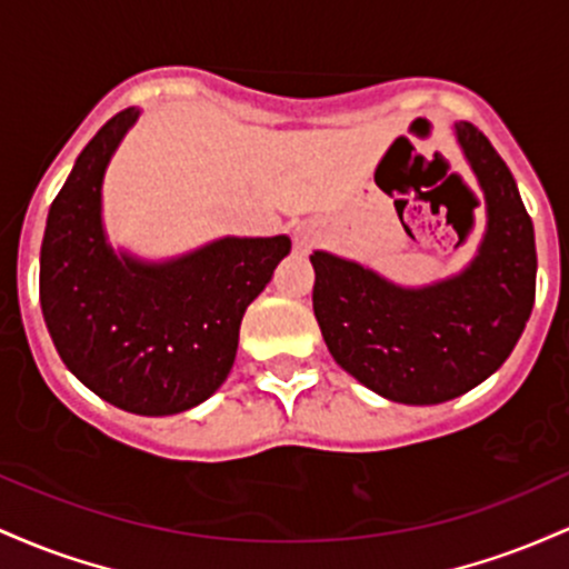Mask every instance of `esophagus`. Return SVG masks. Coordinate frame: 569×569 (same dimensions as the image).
<instances>
[{"label":"esophagus","mask_w":569,"mask_h":569,"mask_svg":"<svg viewBox=\"0 0 569 569\" xmlns=\"http://www.w3.org/2000/svg\"><path fill=\"white\" fill-rule=\"evenodd\" d=\"M319 239V231H317V226H298L296 228V247L298 250H309L311 244H315V241Z\"/></svg>","instance_id":"obj_1"}]
</instances>
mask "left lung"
<instances>
[{
    "label": "left lung",
    "instance_id": "8db88e82",
    "mask_svg": "<svg viewBox=\"0 0 569 569\" xmlns=\"http://www.w3.org/2000/svg\"><path fill=\"white\" fill-rule=\"evenodd\" d=\"M455 133L487 196V233L462 273L413 290L355 260L311 254V301L330 355L395 403L470 392L508 360L532 315L538 252L513 174L473 123Z\"/></svg>",
    "mask_w": 569,
    "mask_h": 569
}]
</instances>
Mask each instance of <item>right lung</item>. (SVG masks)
Returning a JSON list of instances; mask_svg holds the SVG:
<instances>
[{"label": "right lung", "instance_id": "1", "mask_svg": "<svg viewBox=\"0 0 569 569\" xmlns=\"http://www.w3.org/2000/svg\"><path fill=\"white\" fill-rule=\"evenodd\" d=\"M137 118L129 107L107 120L50 203L40 303L56 352L82 385L123 411L169 417L228 379L241 317L290 239L226 236L166 263L114 254L101 226V182Z\"/></svg>", "mask_w": 569, "mask_h": 569}]
</instances>
